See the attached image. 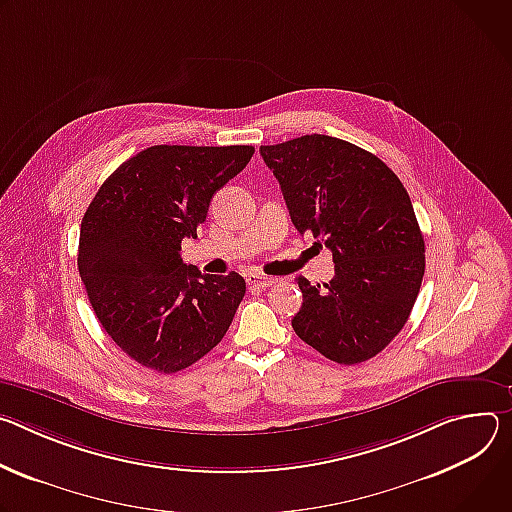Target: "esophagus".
Listing matches in <instances>:
<instances>
[{
  "label": "esophagus",
  "mask_w": 512,
  "mask_h": 512,
  "mask_svg": "<svg viewBox=\"0 0 512 512\" xmlns=\"http://www.w3.org/2000/svg\"><path fill=\"white\" fill-rule=\"evenodd\" d=\"M246 280H248V285L254 287V289H266V287H270L276 282L274 276H266V274H260V272H250L246 276Z\"/></svg>",
  "instance_id": "obj_1"
}]
</instances>
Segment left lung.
Listing matches in <instances>:
<instances>
[{
	"mask_svg": "<svg viewBox=\"0 0 512 512\" xmlns=\"http://www.w3.org/2000/svg\"><path fill=\"white\" fill-rule=\"evenodd\" d=\"M260 154L297 232L321 238L335 262L323 287L297 278L295 333L337 364L374 358L405 327L425 274L407 189L372 152L323 134L260 146Z\"/></svg>",
	"mask_w": 512,
	"mask_h": 512,
	"instance_id": "1",
	"label": "left lung"
}]
</instances>
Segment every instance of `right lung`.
Here are the masks:
<instances>
[{"instance_id":"right-lung-1","label":"right lung","mask_w":512,"mask_h":512,"mask_svg":"<svg viewBox=\"0 0 512 512\" xmlns=\"http://www.w3.org/2000/svg\"><path fill=\"white\" fill-rule=\"evenodd\" d=\"M252 146H150L120 164L81 221L79 274L107 335L160 374L189 368L230 329L246 295L238 272L201 274L181 258L211 197Z\"/></svg>"}]
</instances>
